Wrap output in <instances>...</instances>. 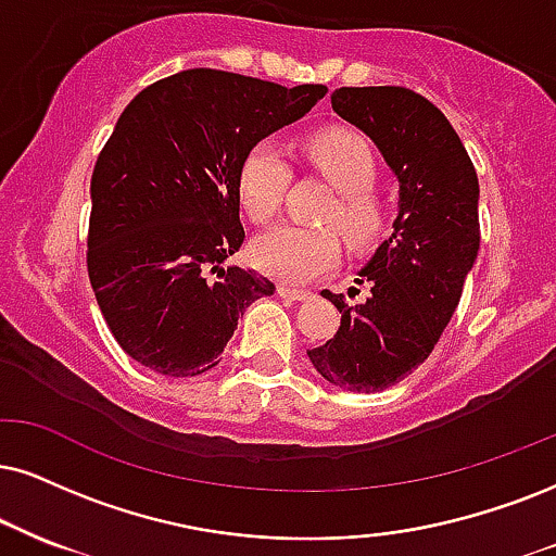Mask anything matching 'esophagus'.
Returning <instances> with one entry per match:
<instances>
[{"mask_svg": "<svg viewBox=\"0 0 556 556\" xmlns=\"http://www.w3.org/2000/svg\"><path fill=\"white\" fill-rule=\"evenodd\" d=\"M278 293L283 299H291V301H306L312 296L309 291H304V289H293V286H286V283H280L278 286Z\"/></svg>", "mask_w": 556, "mask_h": 556, "instance_id": "34e87169", "label": "esophagus"}]
</instances>
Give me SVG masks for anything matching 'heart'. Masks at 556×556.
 Listing matches in <instances>:
<instances>
[{
    "label": "heart",
    "mask_w": 556,
    "mask_h": 556,
    "mask_svg": "<svg viewBox=\"0 0 556 556\" xmlns=\"http://www.w3.org/2000/svg\"><path fill=\"white\" fill-rule=\"evenodd\" d=\"M306 154L340 193L327 222L338 224L353 244L368 242L381 226L379 205L371 198L376 160L368 141L351 131H325L306 143ZM289 177V160L276 141H257L247 152L239 167L237 193L252 222H267L276 214ZM252 260L267 276L286 283H309L338 265L340 242L332 229L278 224L255 239Z\"/></svg>",
    "instance_id": "heart-1"
}]
</instances>
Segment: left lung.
<instances>
[{
	"mask_svg": "<svg viewBox=\"0 0 556 556\" xmlns=\"http://www.w3.org/2000/svg\"><path fill=\"white\" fill-rule=\"evenodd\" d=\"M332 111L376 143L400 182L392 235L361 267L368 296L345 304L340 330L306 351L321 379L348 392L394 387L433 353L479 252V180L448 118L404 87H340Z\"/></svg>",
	"mask_w": 556,
	"mask_h": 556,
	"instance_id": "obj_1",
	"label": "left lung"
}]
</instances>
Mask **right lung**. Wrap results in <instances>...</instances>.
Returning <instances> with one entry per match:
<instances>
[{
  "label": "right lung",
  "mask_w": 556,
  "mask_h": 556,
  "mask_svg": "<svg viewBox=\"0 0 556 556\" xmlns=\"http://www.w3.org/2000/svg\"><path fill=\"white\" fill-rule=\"evenodd\" d=\"M325 94L188 68L121 113L89 185L87 270L113 338L141 366L177 379L211 371L247 306L273 296L260 273L224 265L244 242L239 167Z\"/></svg>",
  "instance_id": "1"
}]
</instances>
